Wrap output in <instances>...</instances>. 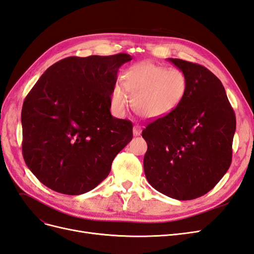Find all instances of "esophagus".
<instances>
[{"label": "esophagus", "mask_w": 254, "mask_h": 254, "mask_svg": "<svg viewBox=\"0 0 254 254\" xmlns=\"http://www.w3.org/2000/svg\"><path fill=\"white\" fill-rule=\"evenodd\" d=\"M132 131H133V135H134V136H137V135H140V134H141V132H142V127H141L140 125H137V124H135V125L133 126V129H132Z\"/></svg>", "instance_id": "obj_1"}]
</instances>
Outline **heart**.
<instances>
[{
  "instance_id": "heart-1",
  "label": "heart",
  "mask_w": 254,
  "mask_h": 254,
  "mask_svg": "<svg viewBox=\"0 0 254 254\" xmlns=\"http://www.w3.org/2000/svg\"><path fill=\"white\" fill-rule=\"evenodd\" d=\"M124 84H114L111 95L112 107L125 112L132 106L135 112L147 120H158L172 114L186 99L189 92L187 74L178 68H168L150 61H141L126 68Z\"/></svg>"
}]
</instances>
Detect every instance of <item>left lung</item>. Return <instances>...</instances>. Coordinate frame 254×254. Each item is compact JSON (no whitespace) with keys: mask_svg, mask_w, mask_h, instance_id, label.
I'll return each instance as SVG.
<instances>
[{"mask_svg":"<svg viewBox=\"0 0 254 254\" xmlns=\"http://www.w3.org/2000/svg\"><path fill=\"white\" fill-rule=\"evenodd\" d=\"M168 60L187 74L189 92L178 109L142 131L147 143L144 172L160 193L190 200L206 194L228 172L236 120L224 86L211 71Z\"/></svg>","mask_w":254,"mask_h":254,"instance_id":"1","label":"left lung"}]
</instances>
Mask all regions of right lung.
<instances>
[{
  "mask_svg": "<svg viewBox=\"0 0 254 254\" xmlns=\"http://www.w3.org/2000/svg\"><path fill=\"white\" fill-rule=\"evenodd\" d=\"M128 54L67 57L51 65L23 103L24 161L41 183L80 195L108 177L132 140V123L111 115V94Z\"/></svg>",
  "mask_w": 254,
  "mask_h": 254,
  "instance_id": "right-lung-1",
  "label": "right lung"
}]
</instances>
